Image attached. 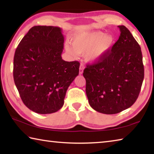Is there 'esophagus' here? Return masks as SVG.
Returning a JSON list of instances; mask_svg holds the SVG:
<instances>
[{
    "label": "esophagus",
    "instance_id": "obj_1",
    "mask_svg": "<svg viewBox=\"0 0 154 154\" xmlns=\"http://www.w3.org/2000/svg\"><path fill=\"white\" fill-rule=\"evenodd\" d=\"M83 70H84V66H83V64H81L80 66H79V74H82L83 73Z\"/></svg>",
    "mask_w": 154,
    "mask_h": 154
}]
</instances>
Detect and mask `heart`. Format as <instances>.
<instances>
[{"mask_svg":"<svg viewBox=\"0 0 154 154\" xmlns=\"http://www.w3.org/2000/svg\"><path fill=\"white\" fill-rule=\"evenodd\" d=\"M114 43L115 38L111 34L96 30L84 31L72 36V47L66 44L65 50L73 57L85 54L86 60L95 63L102 60L108 55Z\"/></svg>","mask_w":154,"mask_h":154,"instance_id":"b5f03b06","label":"heart"}]
</instances>
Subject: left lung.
<instances>
[{
	"label": "left lung",
	"instance_id": "left-lung-1",
	"mask_svg": "<svg viewBox=\"0 0 154 154\" xmlns=\"http://www.w3.org/2000/svg\"><path fill=\"white\" fill-rule=\"evenodd\" d=\"M120 36L105 58L88 64L83 75L91 107L104 114H116L137 100L144 78L140 47L128 28L118 26Z\"/></svg>",
	"mask_w": 154,
	"mask_h": 154
}]
</instances>
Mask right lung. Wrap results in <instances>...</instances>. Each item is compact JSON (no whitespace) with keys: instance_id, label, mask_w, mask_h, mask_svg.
Listing matches in <instances>:
<instances>
[{"instance_id":"right-lung-1","label":"right lung","mask_w":154,"mask_h":154,"mask_svg":"<svg viewBox=\"0 0 154 154\" xmlns=\"http://www.w3.org/2000/svg\"><path fill=\"white\" fill-rule=\"evenodd\" d=\"M64 41L60 27L35 26L15 50V84L24 105L35 113L60 110L68 88L79 75V62L62 58Z\"/></svg>"}]
</instances>
